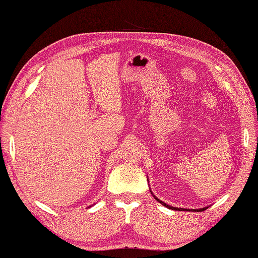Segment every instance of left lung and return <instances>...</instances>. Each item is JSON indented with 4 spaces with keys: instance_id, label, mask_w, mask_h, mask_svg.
<instances>
[{
    "instance_id": "left-lung-1",
    "label": "left lung",
    "mask_w": 258,
    "mask_h": 258,
    "mask_svg": "<svg viewBox=\"0 0 258 258\" xmlns=\"http://www.w3.org/2000/svg\"><path fill=\"white\" fill-rule=\"evenodd\" d=\"M151 191V190H150ZM153 195V194H152ZM153 197H154V199L155 200H158L159 203L161 204V205H163L164 207H166V208H169V209H172V210H179V211H185V210H194V211H204V210H206L207 208H208V207H205V208H199V209H184V208H176V207H172V206H169L168 204H165V203H163V201H161L160 199H158L156 198V197L153 195Z\"/></svg>"
}]
</instances>
